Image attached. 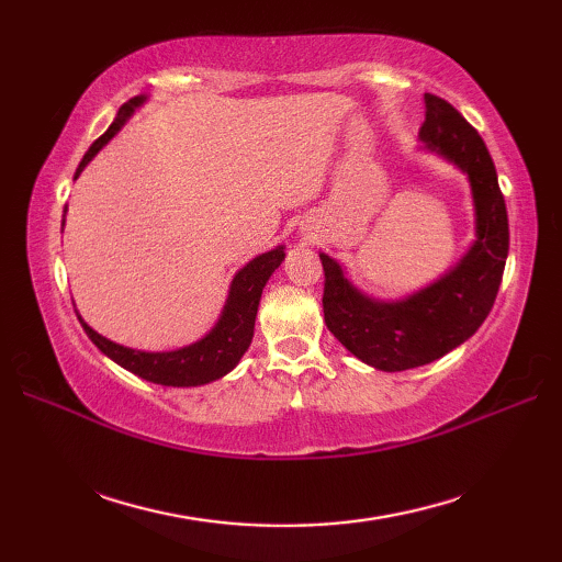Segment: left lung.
Returning a JSON list of instances; mask_svg holds the SVG:
<instances>
[{
	"mask_svg": "<svg viewBox=\"0 0 562 562\" xmlns=\"http://www.w3.org/2000/svg\"><path fill=\"white\" fill-rule=\"evenodd\" d=\"M420 139L469 176L475 207L469 254L429 288L398 302L369 300L345 278L340 262L318 254L328 330L357 360L381 372L429 364L469 340L491 314L509 250L505 198L481 135L449 101L425 93Z\"/></svg>",
	"mask_w": 562,
	"mask_h": 562,
	"instance_id": "left-lung-1",
	"label": "left lung"
}]
</instances>
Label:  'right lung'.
I'll list each match as a JSON object with an SVG mask.
<instances>
[{"label":"right lung","instance_id":"1","mask_svg":"<svg viewBox=\"0 0 562 562\" xmlns=\"http://www.w3.org/2000/svg\"><path fill=\"white\" fill-rule=\"evenodd\" d=\"M142 103H145V97H135L121 105V111H117L111 127L105 130L97 142H93L87 154H83L75 178L83 171V166L97 157L101 147H105V142H109L117 130L125 125L127 117L133 115L137 105ZM282 260H284V248L278 246L268 250V254L254 258L248 266L238 270L232 280L229 296H226V304L222 308V316L217 324H214V328L205 338H200L193 345H186L181 350L142 352V350L125 348V345H117L109 338H103L101 333L93 330L89 324H83V318L79 316L81 328L87 330L91 342L97 345L105 357H111L115 364H121L123 369H127V372L151 381V384H161V386L210 384V381L229 374L238 364V360L244 357V352L248 350L250 340H254V326H256L262 288H266L270 274L280 268Z\"/></svg>","mask_w":562,"mask_h":562}]
</instances>
